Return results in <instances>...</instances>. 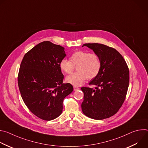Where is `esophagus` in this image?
<instances>
[{"instance_id": "esophagus-1", "label": "esophagus", "mask_w": 148, "mask_h": 148, "mask_svg": "<svg viewBox=\"0 0 148 148\" xmlns=\"http://www.w3.org/2000/svg\"><path fill=\"white\" fill-rule=\"evenodd\" d=\"M79 90V88L78 87H76V86H74V91H77V90Z\"/></svg>"}]
</instances>
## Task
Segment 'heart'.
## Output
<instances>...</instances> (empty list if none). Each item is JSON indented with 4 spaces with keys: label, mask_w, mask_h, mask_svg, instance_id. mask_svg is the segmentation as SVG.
<instances>
[{
    "label": "heart",
    "mask_w": 148,
    "mask_h": 148,
    "mask_svg": "<svg viewBox=\"0 0 148 148\" xmlns=\"http://www.w3.org/2000/svg\"><path fill=\"white\" fill-rule=\"evenodd\" d=\"M75 66H77L78 71L67 76L66 81L73 86H79L87 78L91 79L99 74L101 69V61L96 53L79 50L70 56V60L64 58L59 64L61 70L66 74L72 73Z\"/></svg>",
    "instance_id": "1"
}]
</instances>
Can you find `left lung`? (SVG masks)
I'll list each match as a JSON object with an SVG mask.
<instances>
[{
  "label": "left lung",
  "mask_w": 148,
  "mask_h": 148,
  "mask_svg": "<svg viewBox=\"0 0 148 148\" xmlns=\"http://www.w3.org/2000/svg\"><path fill=\"white\" fill-rule=\"evenodd\" d=\"M83 46L99 56L101 69L89 83L97 86L95 90L81 88L84 92L82 112L97 120L110 118L118 111L125 101L130 82L128 67L122 55L114 48L98 43H86Z\"/></svg>",
  "instance_id": "left-lung-1"
}]
</instances>
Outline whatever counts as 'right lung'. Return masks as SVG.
Wrapping results in <instances>:
<instances>
[{
  "label": "right lung",
  "mask_w": 148,
  "mask_h": 148,
  "mask_svg": "<svg viewBox=\"0 0 148 148\" xmlns=\"http://www.w3.org/2000/svg\"><path fill=\"white\" fill-rule=\"evenodd\" d=\"M66 56L64 47L46 41L26 53L21 62L17 77L21 96L29 110L41 119L59 116L63 100L73 91L71 84L62 83L59 64Z\"/></svg>",
  "instance_id": "obj_1"
}]
</instances>
